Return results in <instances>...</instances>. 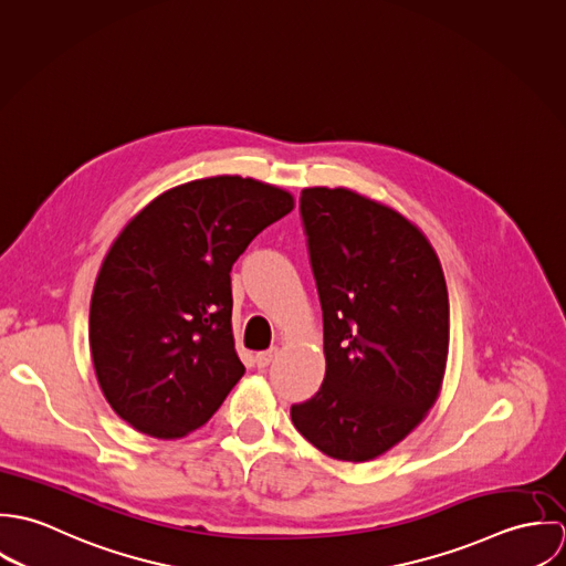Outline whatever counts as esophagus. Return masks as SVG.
Here are the masks:
<instances>
[{
    "instance_id": "34e87169",
    "label": "esophagus",
    "mask_w": 566,
    "mask_h": 566,
    "mask_svg": "<svg viewBox=\"0 0 566 566\" xmlns=\"http://www.w3.org/2000/svg\"><path fill=\"white\" fill-rule=\"evenodd\" d=\"M276 357V348H272V350H261V353H256L254 355V366L256 368H265V366H270V361Z\"/></svg>"
}]
</instances>
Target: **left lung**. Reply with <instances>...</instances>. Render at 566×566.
Listing matches in <instances>:
<instances>
[{
  "instance_id": "left-lung-1",
  "label": "left lung",
  "mask_w": 566,
  "mask_h": 566,
  "mask_svg": "<svg viewBox=\"0 0 566 566\" xmlns=\"http://www.w3.org/2000/svg\"><path fill=\"white\" fill-rule=\"evenodd\" d=\"M323 305V386L292 405L324 455L368 462L411 433L438 401L449 357V292L424 233L346 187L301 193Z\"/></svg>"
}]
</instances>
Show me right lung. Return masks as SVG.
Wrapping results in <instances>:
<instances>
[{
  "instance_id": "1",
  "label": "right lung",
  "mask_w": 566,
  "mask_h": 566,
  "mask_svg": "<svg viewBox=\"0 0 566 566\" xmlns=\"http://www.w3.org/2000/svg\"><path fill=\"white\" fill-rule=\"evenodd\" d=\"M294 196L242 176L171 187L111 243L88 346L102 395L133 429L176 440L202 427L242 379L231 268Z\"/></svg>"
}]
</instances>
